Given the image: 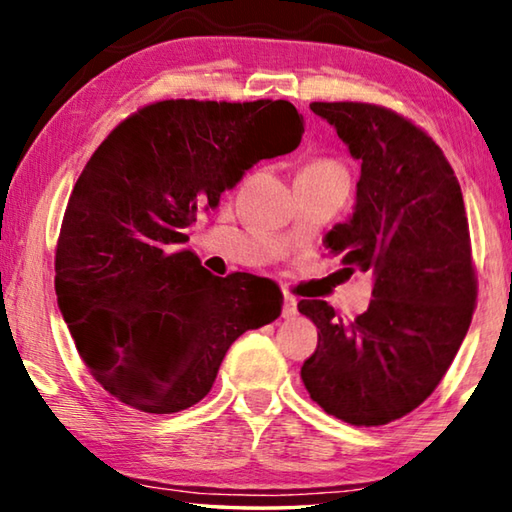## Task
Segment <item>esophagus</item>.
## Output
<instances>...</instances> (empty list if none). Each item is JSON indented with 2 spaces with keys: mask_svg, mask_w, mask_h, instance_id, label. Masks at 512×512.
Segmentation results:
<instances>
[{
  "mask_svg": "<svg viewBox=\"0 0 512 512\" xmlns=\"http://www.w3.org/2000/svg\"><path fill=\"white\" fill-rule=\"evenodd\" d=\"M298 314V302L293 296H284V309H282V316L284 318H293Z\"/></svg>",
  "mask_w": 512,
  "mask_h": 512,
  "instance_id": "obj_1",
  "label": "esophagus"
}]
</instances>
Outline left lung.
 <instances>
[{
  "label": "left lung",
  "instance_id": "1",
  "mask_svg": "<svg viewBox=\"0 0 512 512\" xmlns=\"http://www.w3.org/2000/svg\"><path fill=\"white\" fill-rule=\"evenodd\" d=\"M361 162L357 203L325 235L343 271L375 277L350 323L300 300L318 327L300 377L320 409L354 427L388 424L436 391L472 323L476 275L461 185L431 137L397 112L357 101L309 106Z\"/></svg>",
  "mask_w": 512,
  "mask_h": 512
}]
</instances>
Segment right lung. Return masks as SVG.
Here are the masks:
<instances>
[{
    "label": "right lung",
    "instance_id": "add662e5",
    "mask_svg": "<svg viewBox=\"0 0 512 512\" xmlns=\"http://www.w3.org/2000/svg\"><path fill=\"white\" fill-rule=\"evenodd\" d=\"M289 101L169 99L126 117L85 164L56 246L58 307L90 375L144 413L210 393L225 352L273 323L282 293L264 277L205 271L183 244L259 160L298 149Z\"/></svg>",
    "mask_w": 512,
    "mask_h": 512
}]
</instances>
